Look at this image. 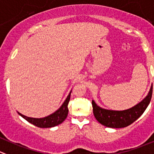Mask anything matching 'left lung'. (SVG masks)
<instances>
[{"label": "left lung", "mask_w": 154, "mask_h": 154, "mask_svg": "<svg viewBox=\"0 0 154 154\" xmlns=\"http://www.w3.org/2000/svg\"><path fill=\"white\" fill-rule=\"evenodd\" d=\"M153 93V84L151 85L150 91L144 99L133 107L128 109L116 111L103 109L100 107L94 100L92 101L93 115L100 124L108 128H121L130 125L140 117L147 108L151 100Z\"/></svg>", "instance_id": "1"}]
</instances>
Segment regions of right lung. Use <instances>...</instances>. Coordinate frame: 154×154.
Listing matches in <instances>:
<instances>
[{
    "label": "right lung",
    "instance_id": "1",
    "mask_svg": "<svg viewBox=\"0 0 154 154\" xmlns=\"http://www.w3.org/2000/svg\"><path fill=\"white\" fill-rule=\"evenodd\" d=\"M70 93L68 94L66 100L61 105V107L57 110H56L52 114L49 115V116H46L44 118H40V119H36V118H31L27 117V116H24V115L21 114V113L18 112V114L20 116H22L24 119L29 122L31 124L37 126L38 128H52L54 126H57L62 123L67 118V114H68V108H67V105H68L69 101H70Z\"/></svg>",
    "mask_w": 154,
    "mask_h": 154
}]
</instances>
